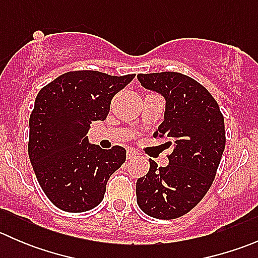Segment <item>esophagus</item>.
Here are the masks:
<instances>
[{"mask_svg": "<svg viewBox=\"0 0 258 258\" xmlns=\"http://www.w3.org/2000/svg\"><path fill=\"white\" fill-rule=\"evenodd\" d=\"M136 157H137V153L135 152L134 150H128V151H127V160H128V161H134Z\"/></svg>", "mask_w": 258, "mask_h": 258, "instance_id": "esophagus-1", "label": "esophagus"}]
</instances>
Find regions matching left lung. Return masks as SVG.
<instances>
[{
	"label": "left lung",
	"instance_id": "1",
	"mask_svg": "<svg viewBox=\"0 0 258 258\" xmlns=\"http://www.w3.org/2000/svg\"><path fill=\"white\" fill-rule=\"evenodd\" d=\"M144 87L166 98L165 121L153 137L173 146L168 165L137 179V204L146 215L173 220L189 212L210 189L226 145L223 114L206 87L178 72L140 74Z\"/></svg>",
	"mask_w": 258,
	"mask_h": 258
}]
</instances>
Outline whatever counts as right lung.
Masks as SVG:
<instances>
[{
    "label": "right lung",
    "instance_id": "1",
    "mask_svg": "<svg viewBox=\"0 0 258 258\" xmlns=\"http://www.w3.org/2000/svg\"><path fill=\"white\" fill-rule=\"evenodd\" d=\"M135 75L70 71L38 92L30 116L28 156L41 188L66 212H85L103 200L108 178L126 161V150L90 145L92 121H103L111 101Z\"/></svg>",
    "mask_w": 258,
    "mask_h": 258
}]
</instances>
